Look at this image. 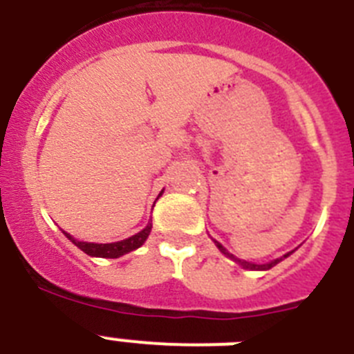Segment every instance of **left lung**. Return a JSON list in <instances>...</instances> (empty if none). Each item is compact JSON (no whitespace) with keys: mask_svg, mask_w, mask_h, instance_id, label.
<instances>
[{"mask_svg":"<svg viewBox=\"0 0 354 354\" xmlns=\"http://www.w3.org/2000/svg\"><path fill=\"white\" fill-rule=\"evenodd\" d=\"M214 243H216V246H218V248H220V252H221V253H225V255H228V257H232L234 261L239 262V264L243 266V268H246V270H270V268H273L274 264H278V262L282 261V259H278V261H273V262H270V264H262V266H259V264H252V262L241 261V259H237V257H234V255H230V253H228L227 250H225L223 246H221L220 243H218V241H214ZM287 255H289V253H287ZM287 255H283V257H287Z\"/></svg>","mask_w":354,"mask_h":354,"instance_id":"1","label":"left lung"}]
</instances>
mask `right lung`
Masks as SVG:
<instances>
[{
    "instance_id": "add662e5",
    "label": "right lung",
    "mask_w": 354,
    "mask_h": 354,
    "mask_svg": "<svg viewBox=\"0 0 354 354\" xmlns=\"http://www.w3.org/2000/svg\"><path fill=\"white\" fill-rule=\"evenodd\" d=\"M150 228H152V225L149 223L145 228H143L142 232H138L136 236L129 237V239L118 241V243H108V245H95V243H83V241H76L72 236H68L67 232H65V236H67L68 239L77 246V248L83 250L86 255H92V257L117 259L120 257V255H124V253H129L133 252V250L140 248V246L145 243L147 237H149Z\"/></svg>"
}]
</instances>
